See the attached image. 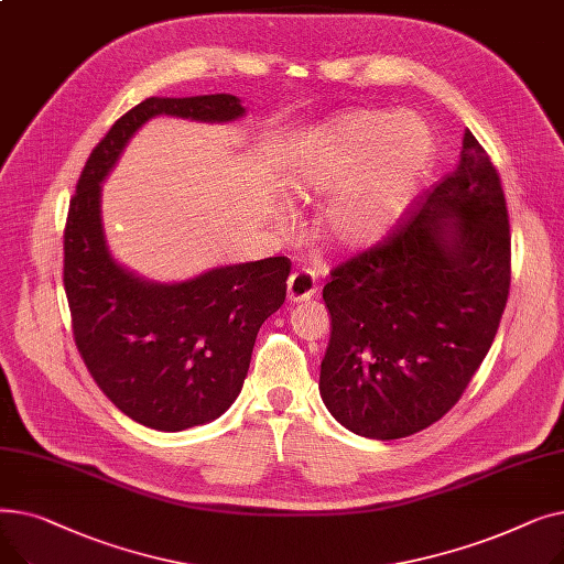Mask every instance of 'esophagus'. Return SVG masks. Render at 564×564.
<instances>
[{"label": "esophagus", "instance_id": "34e87169", "mask_svg": "<svg viewBox=\"0 0 564 564\" xmlns=\"http://www.w3.org/2000/svg\"><path fill=\"white\" fill-rule=\"evenodd\" d=\"M317 292V281L311 270H297L288 279V300L290 302H306Z\"/></svg>", "mask_w": 564, "mask_h": 564}]
</instances>
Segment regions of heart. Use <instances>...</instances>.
<instances>
[{
  "instance_id": "obj_1",
  "label": "heart",
  "mask_w": 564,
  "mask_h": 564,
  "mask_svg": "<svg viewBox=\"0 0 564 564\" xmlns=\"http://www.w3.org/2000/svg\"><path fill=\"white\" fill-rule=\"evenodd\" d=\"M430 160L432 134L419 118L357 109L313 134L288 185L306 198L336 192L324 210V232L357 249L398 224Z\"/></svg>"
}]
</instances>
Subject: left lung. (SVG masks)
<instances>
[{
	"mask_svg": "<svg viewBox=\"0 0 564 564\" xmlns=\"http://www.w3.org/2000/svg\"><path fill=\"white\" fill-rule=\"evenodd\" d=\"M500 175L468 130L457 169L375 247L332 270L319 393L368 438L416 434L459 402L494 343L512 276Z\"/></svg>",
	"mask_w": 564,
	"mask_h": 564,
	"instance_id": "1",
	"label": "left lung"
}]
</instances>
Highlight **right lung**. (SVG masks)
<instances>
[{"instance_id": "add662e5", "label": "right lung", "mask_w": 564, "mask_h": 564, "mask_svg": "<svg viewBox=\"0 0 564 564\" xmlns=\"http://www.w3.org/2000/svg\"><path fill=\"white\" fill-rule=\"evenodd\" d=\"M158 113L192 121L242 116L230 94L145 98L88 155L64 228L73 338L100 391L132 421L181 432L210 423L240 395L262 322L285 302L283 256L158 285L118 264L102 235L100 183L128 139Z\"/></svg>"}]
</instances>
